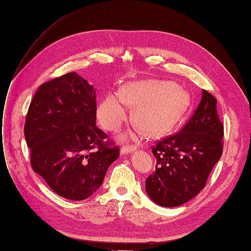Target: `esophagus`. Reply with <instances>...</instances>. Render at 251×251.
Instances as JSON below:
<instances>
[{"instance_id":"1","label":"esophagus","mask_w":251,"mask_h":251,"mask_svg":"<svg viewBox=\"0 0 251 251\" xmlns=\"http://www.w3.org/2000/svg\"><path fill=\"white\" fill-rule=\"evenodd\" d=\"M135 149H136V147H134V146H124V147H122V149H121V154L126 155L129 153H132L133 151H135Z\"/></svg>"}]
</instances>
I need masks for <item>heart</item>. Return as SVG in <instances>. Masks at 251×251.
Here are the masks:
<instances>
[{
  "mask_svg": "<svg viewBox=\"0 0 251 251\" xmlns=\"http://www.w3.org/2000/svg\"><path fill=\"white\" fill-rule=\"evenodd\" d=\"M187 90L165 80L147 79L130 82L122 94L110 92L97 108L101 126L108 131H118L129 117V106L133 107V119L150 137L169 133L186 114L190 106Z\"/></svg>",
  "mask_w": 251,
  "mask_h": 251,
  "instance_id": "obj_1",
  "label": "heart"
}]
</instances>
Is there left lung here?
<instances>
[{
  "label": "left lung",
  "instance_id": "8db88e82",
  "mask_svg": "<svg viewBox=\"0 0 251 251\" xmlns=\"http://www.w3.org/2000/svg\"><path fill=\"white\" fill-rule=\"evenodd\" d=\"M216 104V98L202 90L199 107L182 130L152 148L157 162L146 180V192L157 205L181 206L206 186L222 154L224 125Z\"/></svg>",
  "mask_w": 251,
  "mask_h": 251
}]
</instances>
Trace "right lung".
<instances>
[{
    "label": "right lung",
    "mask_w": 251,
    "mask_h": 251,
    "mask_svg": "<svg viewBox=\"0 0 251 251\" xmlns=\"http://www.w3.org/2000/svg\"><path fill=\"white\" fill-rule=\"evenodd\" d=\"M31 165L60 197L82 201L100 186L118 147L96 127V92L70 72L39 87L25 123Z\"/></svg>",
    "instance_id": "add662e5"
}]
</instances>
